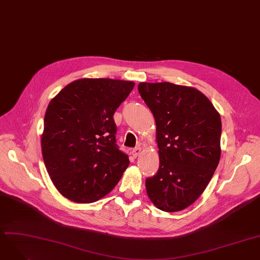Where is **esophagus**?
Listing matches in <instances>:
<instances>
[{"label": "esophagus", "mask_w": 260, "mask_h": 260, "mask_svg": "<svg viewBox=\"0 0 260 260\" xmlns=\"http://www.w3.org/2000/svg\"><path fill=\"white\" fill-rule=\"evenodd\" d=\"M141 152H142L141 148H135V149L132 150V156L133 157H138L141 154Z\"/></svg>", "instance_id": "1"}]
</instances>
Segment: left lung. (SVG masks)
I'll list each match as a JSON object with an SVG mask.
<instances>
[{
	"label": "left lung",
	"mask_w": 260,
	"mask_h": 260,
	"mask_svg": "<svg viewBox=\"0 0 260 260\" xmlns=\"http://www.w3.org/2000/svg\"><path fill=\"white\" fill-rule=\"evenodd\" d=\"M139 92L155 119L157 174L146 180L160 211H183L211 181L221 155V118L211 101L192 86L141 82Z\"/></svg>",
	"instance_id": "8db88e82"
}]
</instances>
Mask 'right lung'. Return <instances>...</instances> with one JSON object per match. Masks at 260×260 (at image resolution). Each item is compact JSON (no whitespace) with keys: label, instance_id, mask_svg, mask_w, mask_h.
I'll use <instances>...</instances> for the list:
<instances>
[{"label":"right lung","instance_id":"right-lung-1","mask_svg":"<svg viewBox=\"0 0 260 260\" xmlns=\"http://www.w3.org/2000/svg\"><path fill=\"white\" fill-rule=\"evenodd\" d=\"M133 81L81 78L49 102L41 135L42 156L57 190L76 203L96 202L129 166L115 143L113 115Z\"/></svg>","mask_w":260,"mask_h":260}]
</instances>
